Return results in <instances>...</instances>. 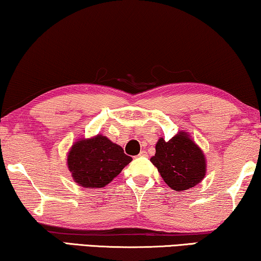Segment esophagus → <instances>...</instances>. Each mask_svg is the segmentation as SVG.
I'll return each instance as SVG.
<instances>
[{
	"label": "esophagus",
	"mask_w": 261,
	"mask_h": 261,
	"mask_svg": "<svg viewBox=\"0 0 261 261\" xmlns=\"http://www.w3.org/2000/svg\"><path fill=\"white\" fill-rule=\"evenodd\" d=\"M146 155H147V153H146V151H141V153H139L138 154V157H146Z\"/></svg>",
	"instance_id": "obj_1"
}]
</instances>
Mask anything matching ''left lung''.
Listing matches in <instances>:
<instances>
[{"label":"left lung","mask_w":261,"mask_h":261,"mask_svg":"<svg viewBox=\"0 0 261 261\" xmlns=\"http://www.w3.org/2000/svg\"><path fill=\"white\" fill-rule=\"evenodd\" d=\"M150 161L174 191L191 189L205 177V155L185 132H179L168 142L159 139L155 154Z\"/></svg>","instance_id":"left-lung-1"}]
</instances>
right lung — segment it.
<instances>
[{
	"label": "right lung",
	"mask_w": 261,
	"mask_h": 261,
	"mask_svg": "<svg viewBox=\"0 0 261 261\" xmlns=\"http://www.w3.org/2000/svg\"><path fill=\"white\" fill-rule=\"evenodd\" d=\"M131 161L122 147L102 135L75 143L68 154L72 178L88 189L108 185Z\"/></svg>",
	"instance_id": "1"
}]
</instances>
